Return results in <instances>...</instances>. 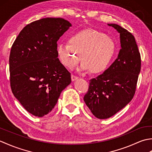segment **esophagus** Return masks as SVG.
Returning a JSON list of instances; mask_svg holds the SVG:
<instances>
[{"label": "esophagus", "instance_id": "1", "mask_svg": "<svg viewBox=\"0 0 152 152\" xmlns=\"http://www.w3.org/2000/svg\"><path fill=\"white\" fill-rule=\"evenodd\" d=\"M78 78V77L74 75V74H72V75H71V79H72V81H75V80H76Z\"/></svg>", "mask_w": 152, "mask_h": 152}]
</instances>
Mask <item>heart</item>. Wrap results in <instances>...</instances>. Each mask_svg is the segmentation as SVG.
<instances>
[{"label": "heart", "mask_w": 152, "mask_h": 152, "mask_svg": "<svg viewBox=\"0 0 152 152\" xmlns=\"http://www.w3.org/2000/svg\"><path fill=\"white\" fill-rule=\"evenodd\" d=\"M66 44H59L57 53L64 66L72 69L81 60L79 70L102 73L114 56L115 46L112 38L99 31L82 30L70 37ZM80 57H79V56Z\"/></svg>", "instance_id": "1"}]
</instances>
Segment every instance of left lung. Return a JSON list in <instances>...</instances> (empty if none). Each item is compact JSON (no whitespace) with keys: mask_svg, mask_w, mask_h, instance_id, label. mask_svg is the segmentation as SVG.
<instances>
[{"mask_svg":"<svg viewBox=\"0 0 152 152\" xmlns=\"http://www.w3.org/2000/svg\"><path fill=\"white\" fill-rule=\"evenodd\" d=\"M108 25L120 34L121 48L111 66L89 80L83 97L92 114L101 119L112 117L133 99L141 68L140 54L133 35L118 25Z\"/></svg>","mask_w":152,"mask_h":152,"instance_id":"8db88e82","label":"left lung"}]
</instances>
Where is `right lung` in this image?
Returning <instances> with one entry per match:
<instances>
[{
	"mask_svg": "<svg viewBox=\"0 0 152 152\" xmlns=\"http://www.w3.org/2000/svg\"><path fill=\"white\" fill-rule=\"evenodd\" d=\"M71 26L60 18L39 19L23 28L12 46V91L23 108L37 117L52 110L61 91L71 83L70 73L57 53V42Z\"/></svg>",
	"mask_w": 152,
	"mask_h": 152,
	"instance_id": "obj_1",
	"label": "right lung"
}]
</instances>
